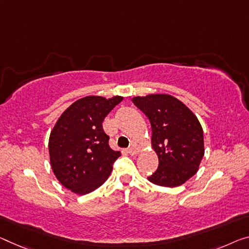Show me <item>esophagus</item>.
Segmentation results:
<instances>
[{
  "label": "esophagus",
  "mask_w": 249,
  "mask_h": 249,
  "mask_svg": "<svg viewBox=\"0 0 249 249\" xmlns=\"http://www.w3.org/2000/svg\"><path fill=\"white\" fill-rule=\"evenodd\" d=\"M139 150H140V148H139V146H138L137 144V142H132V144H131V147H130L129 149H128V151H129V154L130 155H137L138 152H139Z\"/></svg>",
  "instance_id": "esophagus-1"
}]
</instances>
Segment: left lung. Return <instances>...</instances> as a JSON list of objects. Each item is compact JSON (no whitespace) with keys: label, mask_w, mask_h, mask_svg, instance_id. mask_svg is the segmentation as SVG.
Segmentation results:
<instances>
[{"label":"left lung","mask_w":249,"mask_h":249,"mask_svg":"<svg viewBox=\"0 0 249 249\" xmlns=\"http://www.w3.org/2000/svg\"><path fill=\"white\" fill-rule=\"evenodd\" d=\"M132 102L148 117L151 144L159 166L148 180L158 186L177 187L198 171L204 157V131L194 112L170 94L135 97Z\"/></svg>","instance_id":"1"}]
</instances>
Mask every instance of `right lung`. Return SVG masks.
<instances>
[{
    "label": "right lung",
    "instance_id": "add662e5",
    "mask_svg": "<svg viewBox=\"0 0 249 249\" xmlns=\"http://www.w3.org/2000/svg\"><path fill=\"white\" fill-rule=\"evenodd\" d=\"M89 95L69 107L56 121L49 139L50 162L58 180L72 193L86 195L99 188L120 157L109 146L102 122L122 101Z\"/></svg>",
    "mask_w": 249,
    "mask_h": 249
}]
</instances>
